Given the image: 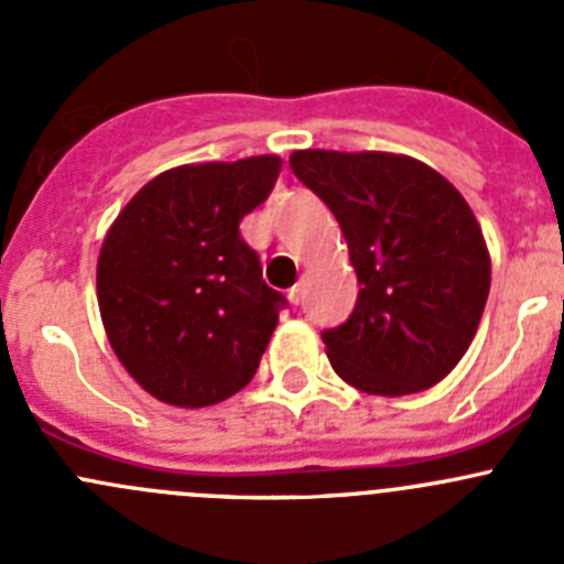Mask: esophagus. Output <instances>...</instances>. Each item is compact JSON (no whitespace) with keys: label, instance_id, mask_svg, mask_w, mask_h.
Wrapping results in <instances>:
<instances>
[{"label":"esophagus","instance_id":"34e87169","mask_svg":"<svg viewBox=\"0 0 564 564\" xmlns=\"http://www.w3.org/2000/svg\"><path fill=\"white\" fill-rule=\"evenodd\" d=\"M289 303H292V305L303 303V283H297V286L289 289Z\"/></svg>","mask_w":564,"mask_h":564}]
</instances>
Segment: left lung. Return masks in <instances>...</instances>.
<instances>
[{
  "instance_id": "8db88e82",
  "label": "left lung",
  "mask_w": 564,
  "mask_h": 564,
  "mask_svg": "<svg viewBox=\"0 0 564 564\" xmlns=\"http://www.w3.org/2000/svg\"><path fill=\"white\" fill-rule=\"evenodd\" d=\"M289 166L338 220L357 303L322 340L333 371L371 395H412L458 366L486 308L491 256L440 172L392 152H292Z\"/></svg>"
}]
</instances>
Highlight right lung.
Here are the masks:
<instances>
[{"instance_id": "add662e5", "label": "right lung", "mask_w": 564, "mask_h": 564, "mask_svg": "<svg viewBox=\"0 0 564 564\" xmlns=\"http://www.w3.org/2000/svg\"><path fill=\"white\" fill-rule=\"evenodd\" d=\"M281 158L187 163L147 182L108 229L98 305L113 355L169 406L226 401L253 379L286 300L261 278L240 220Z\"/></svg>"}]
</instances>
